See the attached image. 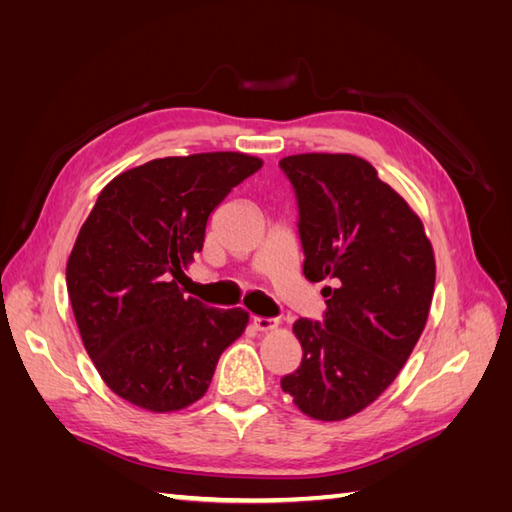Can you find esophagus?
I'll list each match as a JSON object with an SVG mask.
<instances>
[{
    "mask_svg": "<svg viewBox=\"0 0 512 512\" xmlns=\"http://www.w3.org/2000/svg\"><path fill=\"white\" fill-rule=\"evenodd\" d=\"M277 319H270V317H253V325L259 332H268V330H275L277 328Z\"/></svg>",
    "mask_w": 512,
    "mask_h": 512,
    "instance_id": "esophagus-1",
    "label": "esophagus"
}]
</instances>
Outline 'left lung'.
Masks as SVG:
<instances>
[{
	"label": "left lung",
	"mask_w": 512,
	"mask_h": 512,
	"mask_svg": "<svg viewBox=\"0 0 512 512\" xmlns=\"http://www.w3.org/2000/svg\"><path fill=\"white\" fill-rule=\"evenodd\" d=\"M299 209L303 275L328 281L321 321L292 325L301 365L281 389L310 418L343 420L394 383L429 317L436 259L420 217L350 154L279 160Z\"/></svg>",
	"instance_id": "left-lung-1"
}]
</instances>
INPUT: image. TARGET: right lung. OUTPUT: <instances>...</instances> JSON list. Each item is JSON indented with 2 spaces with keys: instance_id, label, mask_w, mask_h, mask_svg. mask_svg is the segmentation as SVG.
<instances>
[{
  "instance_id": "1",
  "label": "right lung",
  "mask_w": 512,
  "mask_h": 512,
  "mask_svg": "<svg viewBox=\"0 0 512 512\" xmlns=\"http://www.w3.org/2000/svg\"><path fill=\"white\" fill-rule=\"evenodd\" d=\"M259 169L262 160L237 151L156 158L101 191L65 281L85 350L116 396L162 413L209 389L248 314L184 297L178 281L202 250L211 213Z\"/></svg>"
}]
</instances>
